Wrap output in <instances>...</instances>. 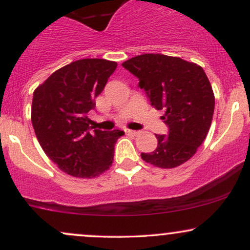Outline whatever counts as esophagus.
Returning <instances> with one entry per match:
<instances>
[{
    "mask_svg": "<svg viewBox=\"0 0 250 250\" xmlns=\"http://www.w3.org/2000/svg\"><path fill=\"white\" fill-rule=\"evenodd\" d=\"M125 134H128V135H134V136H136V135L140 134V131H137V130H131V129H125Z\"/></svg>",
    "mask_w": 250,
    "mask_h": 250,
    "instance_id": "esophagus-1",
    "label": "esophagus"
}]
</instances>
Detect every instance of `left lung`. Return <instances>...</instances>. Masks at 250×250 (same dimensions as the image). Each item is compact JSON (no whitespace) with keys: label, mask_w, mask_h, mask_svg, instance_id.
Segmentation results:
<instances>
[{"label":"left lung","mask_w":250,"mask_h":250,"mask_svg":"<svg viewBox=\"0 0 250 250\" xmlns=\"http://www.w3.org/2000/svg\"><path fill=\"white\" fill-rule=\"evenodd\" d=\"M139 79L153 107L165 110L167 135H156L157 147L141 153L146 162L175 168L202 145L213 120L215 97L205 70L195 63L162 54H143L122 63Z\"/></svg>","instance_id":"1"}]
</instances>
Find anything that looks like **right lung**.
I'll return each mask as SVG.
<instances>
[{
    "label": "right lung",
    "instance_id": "obj_1",
    "mask_svg": "<svg viewBox=\"0 0 250 250\" xmlns=\"http://www.w3.org/2000/svg\"><path fill=\"white\" fill-rule=\"evenodd\" d=\"M117 63L83 59L56 70L34 91L31 123L47 156L64 173L95 177L110 168L115 143L123 131H103L89 125L87 114L95 109Z\"/></svg>",
    "mask_w": 250,
    "mask_h": 250
}]
</instances>
